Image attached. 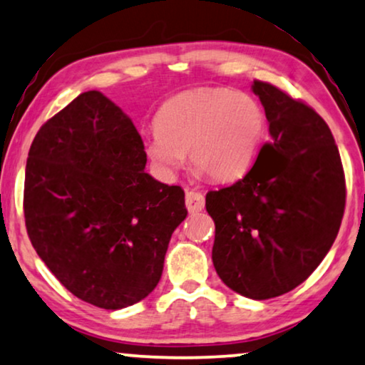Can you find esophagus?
Returning a JSON list of instances; mask_svg holds the SVG:
<instances>
[{
  "label": "esophagus",
  "instance_id": "obj_1",
  "mask_svg": "<svg viewBox=\"0 0 365 365\" xmlns=\"http://www.w3.org/2000/svg\"><path fill=\"white\" fill-rule=\"evenodd\" d=\"M185 205L190 213L200 212L205 207V197L200 192H187L185 195Z\"/></svg>",
  "mask_w": 365,
  "mask_h": 365
}]
</instances>
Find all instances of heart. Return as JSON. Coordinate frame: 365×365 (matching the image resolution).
Segmentation results:
<instances>
[{
    "label": "heart",
    "mask_w": 365,
    "mask_h": 365,
    "mask_svg": "<svg viewBox=\"0 0 365 365\" xmlns=\"http://www.w3.org/2000/svg\"><path fill=\"white\" fill-rule=\"evenodd\" d=\"M157 132L145 153L165 175H173L185 155L197 173L212 182H235L255 163L265 132L259 101L230 88H197L165 101L155 118Z\"/></svg>",
    "instance_id": "1"
}]
</instances>
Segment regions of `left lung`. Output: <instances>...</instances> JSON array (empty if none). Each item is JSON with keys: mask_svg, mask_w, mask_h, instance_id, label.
<instances>
[{"mask_svg": "<svg viewBox=\"0 0 365 365\" xmlns=\"http://www.w3.org/2000/svg\"><path fill=\"white\" fill-rule=\"evenodd\" d=\"M270 140L230 187L208 192L212 260L223 284L249 299L279 297L317 269L346 207V178L332 132L304 101L255 80Z\"/></svg>", "mask_w": 365, "mask_h": 365, "instance_id": "obj_1", "label": "left lung"}]
</instances>
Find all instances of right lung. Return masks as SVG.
Segmentation results:
<instances>
[{
    "instance_id": "1",
    "label": "right lung",
    "mask_w": 365,
    "mask_h": 365,
    "mask_svg": "<svg viewBox=\"0 0 365 365\" xmlns=\"http://www.w3.org/2000/svg\"><path fill=\"white\" fill-rule=\"evenodd\" d=\"M145 165L133 121L95 90L48 120L28 153V237L63 287L100 309L128 307L157 287L187 217L182 187Z\"/></svg>"
}]
</instances>
